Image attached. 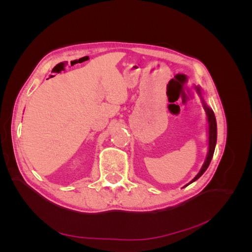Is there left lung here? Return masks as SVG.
I'll use <instances>...</instances> for the list:
<instances>
[{"label": "left lung", "mask_w": 252, "mask_h": 252, "mask_svg": "<svg viewBox=\"0 0 252 252\" xmlns=\"http://www.w3.org/2000/svg\"><path fill=\"white\" fill-rule=\"evenodd\" d=\"M196 91L199 93V94L201 95V89L200 87H196ZM203 105H204V108L206 111V114H207V120H208V133H209V148H208V155L207 158H206V161L204 163V165L202 166V168L200 170V172L195 175V178L189 183V184H191L192 182L196 181L199 179L201 175L206 171V169L208 168V166L211 162V158L213 157V152H215V148H216V144H217V121H216V117H215V113L213 111L206 106V104L203 101ZM187 184V185H189ZM186 185V186H187Z\"/></svg>", "instance_id": "obj_1"}]
</instances>
